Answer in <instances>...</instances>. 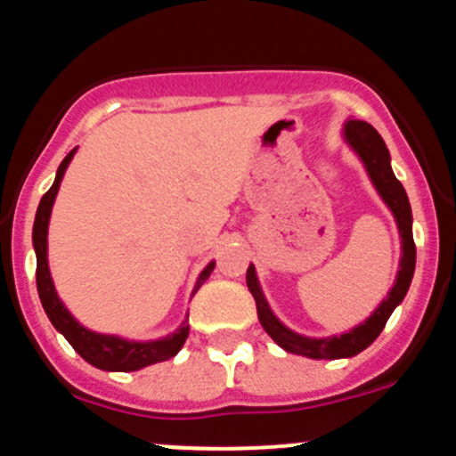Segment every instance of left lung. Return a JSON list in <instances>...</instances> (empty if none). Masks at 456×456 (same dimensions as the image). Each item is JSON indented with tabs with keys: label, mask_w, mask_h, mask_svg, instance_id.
<instances>
[{
	"label": "left lung",
	"mask_w": 456,
	"mask_h": 456,
	"mask_svg": "<svg viewBox=\"0 0 456 456\" xmlns=\"http://www.w3.org/2000/svg\"><path fill=\"white\" fill-rule=\"evenodd\" d=\"M343 139L355 151V156L362 160L375 191H378L381 201L388 206V210L396 221V227H399L401 264L399 272H396L395 285H392L388 296L381 300V305L362 323L347 330V332L322 338L305 337V334H297L291 328H287L272 313L268 300H265L264 291H261L255 265L250 264L248 270H246V285H248L250 294L255 297V305H257L261 326L270 334L272 341L285 349V352L306 355V358L313 360L352 358V355L364 352L379 337V332L384 330L392 311L403 302V297H405L407 289L411 285L413 270H416V244H413L411 233V206L405 188H403L401 182L395 177V171H392L390 151L386 148L384 139H381V134L370 124L360 122V119H347L343 124Z\"/></svg>",
	"instance_id": "left-lung-1"
}]
</instances>
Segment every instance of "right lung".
Returning <instances> with one entry per match:
<instances>
[{
	"label": "right lung",
	"mask_w": 456,
	"mask_h": 456,
	"mask_svg": "<svg viewBox=\"0 0 456 456\" xmlns=\"http://www.w3.org/2000/svg\"><path fill=\"white\" fill-rule=\"evenodd\" d=\"M75 150H70V154L61 160V165L57 167L55 182L49 191L45 192V197L40 199L38 212H36L34 221V233H31V240H34V250H36V285H38V296L40 302H43V308L46 317L51 319L53 328L57 332H61L66 337V341L75 347V352L81 355L86 362L102 370H119V373H128V370H139L143 366L162 362V360H169L180 352L182 345L186 343L188 338V313L186 319L182 322V326L174 330L167 337L156 338V341H128V338L115 337V334H101L94 332V330L81 326L72 313L64 306V302L57 296L53 279H51L49 270V259H46V233H49V221H51V210H53V203L57 197V191H60L61 180H64V174L70 165L72 156H75ZM214 270V261L206 265L199 274L195 282V289H192V296L197 294L199 287L203 285L208 279H210Z\"/></svg>",
	"instance_id": "obj_1"
}]
</instances>
